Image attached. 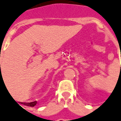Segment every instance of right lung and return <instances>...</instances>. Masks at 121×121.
<instances>
[{"label": "right lung", "mask_w": 121, "mask_h": 121, "mask_svg": "<svg viewBox=\"0 0 121 121\" xmlns=\"http://www.w3.org/2000/svg\"><path fill=\"white\" fill-rule=\"evenodd\" d=\"M21 104H23V105H25V106H26L34 107V106H35L36 104H37V101L32 102H28V103H27V102H22ZM21 108H22V107H21Z\"/></svg>", "instance_id": "1"}]
</instances>
